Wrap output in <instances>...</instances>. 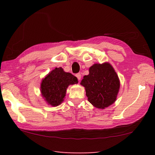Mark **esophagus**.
Here are the masks:
<instances>
[{
  "label": "esophagus",
  "mask_w": 155,
  "mask_h": 155,
  "mask_svg": "<svg viewBox=\"0 0 155 155\" xmlns=\"http://www.w3.org/2000/svg\"><path fill=\"white\" fill-rule=\"evenodd\" d=\"M76 77H77V78H78V81H80V80H81V74H80V73H78V74H76Z\"/></svg>",
  "instance_id": "obj_1"
}]
</instances>
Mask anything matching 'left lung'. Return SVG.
<instances>
[{
  "mask_svg": "<svg viewBox=\"0 0 155 155\" xmlns=\"http://www.w3.org/2000/svg\"><path fill=\"white\" fill-rule=\"evenodd\" d=\"M81 85L85 87L88 101L96 108L104 109L116 101L120 83L112 65L104 63L91 66Z\"/></svg>",
  "mask_w": 155,
  "mask_h": 155,
  "instance_id": "8db88e82",
  "label": "left lung"
}]
</instances>
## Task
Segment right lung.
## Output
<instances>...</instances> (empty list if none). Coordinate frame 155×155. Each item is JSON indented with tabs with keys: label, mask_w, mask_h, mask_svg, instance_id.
I'll list each match as a JSON object with an SVG mask.
<instances>
[{
	"label": "right lung",
	"mask_w": 155,
	"mask_h": 155,
	"mask_svg": "<svg viewBox=\"0 0 155 155\" xmlns=\"http://www.w3.org/2000/svg\"><path fill=\"white\" fill-rule=\"evenodd\" d=\"M77 83V78L71 73L64 72L62 68H56L41 81V95L48 104L57 107L64 101L68 86Z\"/></svg>",
	"instance_id": "obj_1"
}]
</instances>
